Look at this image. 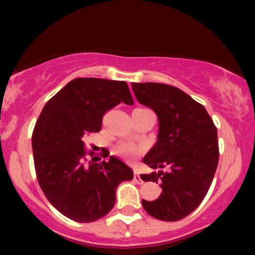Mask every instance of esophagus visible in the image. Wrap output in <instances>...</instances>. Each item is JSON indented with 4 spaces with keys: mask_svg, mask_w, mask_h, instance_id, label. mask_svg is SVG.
I'll return each mask as SVG.
<instances>
[{
    "mask_svg": "<svg viewBox=\"0 0 255 255\" xmlns=\"http://www.w3.org/2000/svg\"><path fill=\"white\" fill-rule=\"evenodd\" d=\"M133 180L135 181V182H137L138 184H141L142 182H144V181L141 180V177H140V175H139V173L138 172H134V175H133Z\"/></svg>",
    "mask_w": 255,
    "mask_h": 255,
    "instance_id": "34e87169",
    "label": "esophagus"
}]
</instances>
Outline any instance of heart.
Listing matches in <instances>:
<instances>
[{"instance_id":"obj_1","label":"heart","mask_w":255,"mask_h":255,"mask_svg":"<svg viewBox=\"0 0 255 255\" xmlns=\"http://www.w3.org/2000/svg\"><path fill=\"white\" fill-rule=\"evenodd\" d=\"M142 110H147V109H142ZM147 111H151V110H147ZM139 152H140V148L132 144H128V142H121V144H118L116 146V148H115V153H116V154L124 156V158H127L128 160L133 159L135 155L139 154Z\"/></svg>"}]
</instances>
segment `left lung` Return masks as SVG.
I'll use <instances>...</instances> for the list:
<instances>
[{
    "label": "left lung",
    "instance_id": "obj_1",
    "mask_svg": "<svg viewBox=\"0 0 255 255\" xmlns=\"http://www.w3.org/2000/svg\"><path fill=\"white\" fill-rule=\"evenodd\" d=\"M139 103L158 116V141L142 162L168 172L141 174L144 181L161 182L162 193L154 201L142 200L152 217L180 221L204 200L219 160L217 128L201 103L176 87L163 83H131Z\"/></svg>",
    "mask_w": 255,
    "mask_h": 255
}]
</instances>
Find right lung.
<instances>
[{
	"label": "right lung",
	"instance_id": "1",
	"mask_svg": "<svg viewBox=\"0 0 255 255\" xmlns=\"http://www.w3.org/2000/svg\"><path fill=\"white\" fill-rule=\"evenodd\" d=\"M121 102L133 104L127 82L78 78L47 101L34 125L38 183L48 202L72 221L104 217L114 208L118 184L133 179V170L115 156L100 163L86 158L83 139L99 132L104 114Z\"/></svg>",
	"mask_w": 255,
	"mask_h": 255
}]
</instances>
